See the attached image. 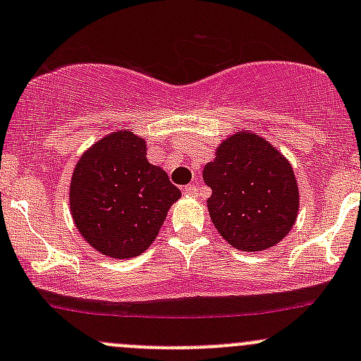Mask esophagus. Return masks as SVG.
I'll return each instance as SVG.
<instances>
[{
  "instance_id": "esophagus-1",
  "label": "esophagus",
  "mask_w": 361,
  "mask_h": 361,
  "mask_svg": "<svg viewBox=\"0 0 361 361\" xmlns=\"http://www.w3.org/2000/svg\"><path fill=\"white\" fill-rule=\"evenodd\" d=\"M183 194L187 195V197H195V195H197V187H195V185H188V187L183 188Z\"/></svg>"
}]
</instances>
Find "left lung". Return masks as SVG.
I'll use <instances>...</instances> for the list:
<instances>
[{"label":"left lung","instance_id":"8db88e82","mask_svg":"<svg viewBox=\"0 0 361 361\" xmlns=\"http://www.w3.org/2000/svg\"><path fill=\"white\" fill-rule=\"evenodd\" d=\"M202 178L211 188V221L225 241L243 251L278 245L293 227L298 187L290 162L253 133H238L220 145Z\"/></svg>","mask_w":361,"mask_h":361}]
</instances>
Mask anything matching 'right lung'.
I'll return each mask as SVG.
<instances>
[{
    "mask_svg": "<svg viewBox=\"0 0 361 361\" xmlns=\"http://www.w3.org/2000/svg\"><path fill=\"white\" fill-rule=\"evenodd\" d=\"M181 192L147 160L145 140L108 134L82 155L69 188L75 225L90 246L113 258L143 253Z\"/></svg>",
    "mask_w": 361,
    "mask_h": 361,
    "instance_id": "1",
    "label": "right lung"
}]
</instances>
